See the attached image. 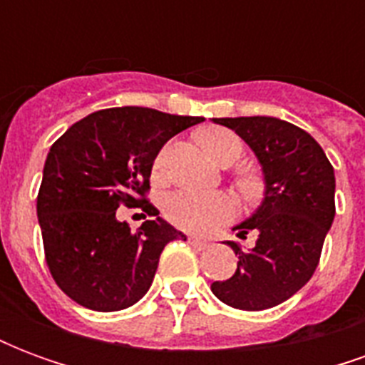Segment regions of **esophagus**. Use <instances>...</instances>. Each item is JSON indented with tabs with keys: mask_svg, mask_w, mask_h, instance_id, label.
<instances>
[{
	"mask_svg": "<svg viewBox=\"0 0 365 365\" xmlns=\"http://www.w3.org/2000/svg\"><path fill=\"white\" fill-rule=\"evenodd\" d=\"M187 245L193 246V248H197V250H205L207 246H209V242H207V240H203V238L190 237L187 238Z\"/></svg>",
	"mask_w": 365,
	"mask_h": 365,
	"instance_id": "obj_1",
	"label": "esophagus"
}]
</instances>
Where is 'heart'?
I'll list each match as a JSON object with an SVG mask.
<instances>
[{
    "instance_id": "heart-1",
    "label": "heart",
    "mask_w": 365,
    "mask_h": 365,
    "mask_svg": "<svg viewBox=\"0 0 365 365\" xmlns=\"http://www.w3.org/2000/svg\"><path fill=\"white\" fill-rule=\"evenodd\" d=\"M201 144L209 156L221 164L232 166L242 156V143L235 133L227 128H209L201 135ZM166 170V150H162L154 160L152 174L156 180L164 178ZM238 190L245 195H252L256 182L252 175H238ZM164 215L178 229L190 232H213L235 217V203L225 193H195V191H175L164 201Z\"/></svg>"
}]
</instances>
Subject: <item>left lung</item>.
<instances>
[{
    "instance_id": "left-lung-1",
    "label": "left lung",
    "mask_w": 365,
    "mask_h": 365,
    "mask_svg": "<svg viewBox=\"0 0 365 365\" xmlns=\"http://www.w3.org/2000/svg\"><path fill=\"white\" fill-rule=\"evenodd\" d=\"M232 128L258 156L266 193L258 211L235 230L258 235L252 250H240L232 277L211 283L215 297L240 311H264L287 301L321 260L334 221V170L319 143L303 128L275 117L213 119Z\"/></svg>"
}]
</instances>
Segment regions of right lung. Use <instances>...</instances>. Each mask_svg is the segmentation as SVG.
Listing matches in <instances>:
<instances>
[{
  "label": "right lung",
  "instance_id": "right-lung-1",
  "mask_svg": "<svg viewBox=\"0 0 365 365\" xmlns=\"http://www.w3.org/2000/svg\"><path fill=\"white\" fill-rule=\"evenodd\" d=\"M201 120L113 107L83 117L52 144L36 215L46 266L78 305L103 313L135 305L152 285L164 246L185 240L160 219L146 193L160 148ZM120 205L140 206L155 219L133 233L116 221Z\"/></svg>",
  "mask_w": 365,
  "mask_h": 365
}]
</instances>
